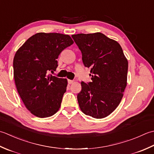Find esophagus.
I'll list each match as a JSON object with an SVG mask.
<instances>
[{
	"instance_id": "obj_1",
	"label": "esophagus",
	"mask_w": 154,
	"mask_h": 154,
	"mask_svg": "<svg viewBox=\"0 0 154 154\" xmlns=\"http://www.w3.org/2000/svg\"><path fill=\"white\" fill-rule=\"evenodd\" d=\"M68 82L69 84H73L74 82V80H68Z\"/></svg>"
}]
</instances>
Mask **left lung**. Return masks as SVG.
I'll list each match as a JSON object with an SVG mask.
<instances>
[{
	"label": "left lung",
	"instance_id": "obj_1",
	"mask_svg": "<svg viewBox=\"0 0 154 154\" xmlns=\"http://www.w3.org/2000/svg\"><path fill=\"white\" fill-rule=\"evenodd\" d=\"M72 37L80 50L82 62L90 68L92 82H81L77 99L82 112L100 119L120 104L127 85L128 60L121 46L100 32L78 34Z\"/></svg>",
	"mask_w": 154,
	"mask_h": 154
}]
</instances>
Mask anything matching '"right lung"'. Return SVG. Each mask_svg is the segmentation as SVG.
<instances>
[{
	"mask_svg": "<svg viewBox=\"0 0 154 154\" xmlns=\"http://www.w3.org/2000/svg\"><path fill=\"white\" fill-rule=\"evenodd\" d=\"M73 43L66 34L39 32L30 37L16 52V87L26 108L37 117L51 116L60 107L67 80L48 73L56 71L59 54Z\"/></svg>",
	"mask_w": 154,
	"mask_h": 154,
	"instance_id": "obj_1",
	"label": "right lung"
}]
</instances>
